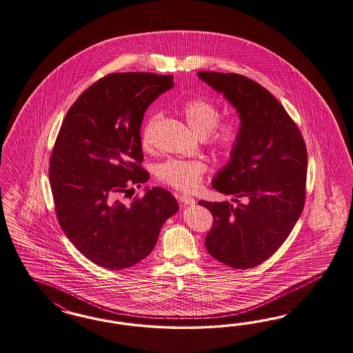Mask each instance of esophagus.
Returning a JSON list of instances; mask_svg holds the SVG:
<instances>
[{
  "instance_id": "esophagus-1",
  "label": "esophagus",
  "mask_w": 353,
  "mask_h": 353,
  "mask_svg": "<svg viewBox=\"0 0 353 353\" xmlns=\"http://www.w3.org/2000/svg\"><path fill=\"white\" fill-rule=\"evenodd\" d=\"M179 201L183 203V206H193L195 205V199L189 194H179L177 195Z\"/></svg>"
}]
</instances>
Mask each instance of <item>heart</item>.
<instances>
[{"instance_id":"b5f03b06","label":"heart","mask_w":353,"mask_h":353,"mask_svg":"<svg viewBox=\"0 0 353 353\" xmlns=\"http://www.w3.org/2000/svg\"><path fill=\"white\" fill-rule=\"evenodd\" d=\"M181 113L188 126L198 137H207L218 125L220 119L219 107L205 97H195L185 101L181 107ZM158 120L157 114H152L147 120L142 129V146L151 147L154 128ZM240 139V128L236 122H228L221 125L212 135L211 143L223 152L232 151ZM206 172V164L201 160H183L170 159L161 163L157 168V176L161 183L170 185L176 189L192 190L196 188L202 174Z\"/></svg>"}]
</instances>
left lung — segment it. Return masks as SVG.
Masks as SVG:
<instances>
[{
	"instance_id": "1",
	"label": "left lung",
	"mask_w": 353,
	"mask_h": 353,
	"mask_svg": "<svg viewBox=\"0 0 353 353\" xmlns=\"http://www.w3.org/2000/svg\"><path fill=\"white\" fill-rule=\"evenodd\" d=\"M196 75L240 117V139L212 180V188L233 195L237 205L198 202L214 216L207 252L230 268H254L279 249L301 216L307 168L304 139L276 97L254 81L234 73Z\"/></svg>"
}]
</instances>
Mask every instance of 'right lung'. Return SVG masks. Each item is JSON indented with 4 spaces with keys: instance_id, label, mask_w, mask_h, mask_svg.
Instances as JSON below:
<instances>
[{
    "instance_id": "right-lung-1",
    "label": "right lung",
    "mask_w": 353,
    "mask_h": 353,
    "mask_svg": "<svg viewBox=\"0 0 353 353\" xmlns=\"http://www.w3.org/2000/svg\"><path fill=\"white\" fill-rule=\"evenodd\" d=\"M173 85L172 75L110 74L75 100L62 122L49 164L57 219L74 246L100 268L141 262L179 211L163 188H145L143 198L129 205L121 201L129 183L150 179L139 165L141 125L148 105Z\"/></svg>"
}]
</instances>
